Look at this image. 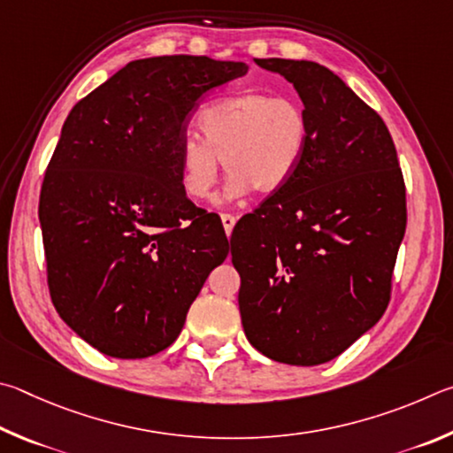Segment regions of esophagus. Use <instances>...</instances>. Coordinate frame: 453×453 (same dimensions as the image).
Returning a JSON list of instances; mask_svg holds the SVG:
<instances>
[{
    "label": "esophagus",
    "instance_id": "esophagus-1",
    "mask_svg": "<svg viewBox=\"0 0 453 453\" xmlns=\"http://www.w3.org/2000/svg\"><path fill=\"white\" fill-rule=\"evenodd\" d=\"M220 220H222V226H225V233L231 234L236 225V217H233V214H220Z\"/></svg>",
    "mask_w": 453,
    "mask_h": 453
}]
</instances>
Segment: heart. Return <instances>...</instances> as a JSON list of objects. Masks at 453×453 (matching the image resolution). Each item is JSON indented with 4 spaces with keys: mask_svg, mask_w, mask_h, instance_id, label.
Segmentation results:
<instances>
[{
    "mask_svg": "<svg viewBox=\"0 0 453 453\" xmlns=\"http://www.w3.org/2000/svg\"><path fill=\"white\" fill-rule=\"evenodd\" d=\"M203 142L187 134L179 142L180 185L193 201H204L219 179L220 161L231 177L220 201L257 188L274 195L295 179L308 153L311 123L296 99L244 91L204 105L196 115Z\"/></svg>",
    "mask_w": 453,
    "mask_h": 453,
    "instance_id": "1",
    "label": "heart"
}]
</instances>
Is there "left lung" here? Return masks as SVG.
<instances>
[{
	"mask_svg": "<svg viewBox=\"0 0 453 453\" xmlns=\"http://www.w3.org/2000/svg\"><path fill=\"white\" fill-rule=\"evenodd\" d=\"M255 63L295 85L311 141L295 179L233 231L242 328L266 358L316 366L382 319L406 187L382 117L336 73L304 59Z\"/></svg>",
	"mask_w": 453,
	"mask_h": 453,
	"instance_id": "1",
	"label": "left lung"
}]
</instances>
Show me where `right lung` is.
Masks as SVG:
<instances>
[{
	"label": "right lung",
	"mask_w": 453,
	"mask_h": 453,
	"mask_svg": "<svg viewBox=\"0 0 453 453\" xmlns=\"http://www.w3.org/2000/svg\"><path fill=\"white\" fill-rule=\"evenodd\" d=\"M247 71L204 55L137 59L63 123L39 195L47 282L63 322L99 352L169 348L226 258L220 219L182 190L177 150L196 101Z\"/></svg>",
	"instance_id": "add662e5"
}]
</instances>
